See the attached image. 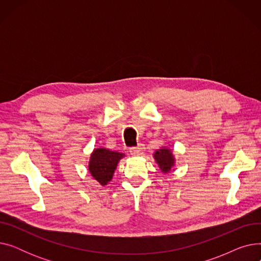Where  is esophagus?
<instances>
[{
  "label": "esophagus",
  "mask_w": 261,
  "mask_h": 261,
  "mask_svg": "<svg viewBox=\"0 0 261 261\" xmlns=\"http://www.w3.org/2000/svg\"><path fill=\"white\" fill-rule=\"evenodd\" d=\"M144 151H145V148H144L143 144H140L138 147H133V148L130 149V153H131L133 156L142 155Z\"/></svg>",
  "instance_id": "esophagus-1"
}]
</instances>
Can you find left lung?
I'll use <instances>...</instances> for the list:
<instances>
[{
    "label": "left lung",
    "mask_w": 261,
    "mask_h": 261,
    "mask_svg": "<svg viewBox=\"0 0 261 261\" xmlns=\"http://www.w3.org/2000/svg\"><path fill=\"white\" fill-rule=\"evenodd\" d=\"M153 158L158 163L160 169L164 173H168L174 165L173 154L171 152V150L167 148H162L156 150L153 154Z\"/></svg>",
    "instance_id": "8db88e82"
}]
</instances>
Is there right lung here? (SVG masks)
Masks as SVG:
<instances>
[{"mask_svg":"<svg viewBox=\"0 0 261 261\" xmlns=\"http://www.w3.org/2000/svg\"><path fill=\"white\" fill-rule=\"evenodd\" d=\"M123 156V153L106 148L94 149L89 162V171L96 181L105 186L112 180L117 164Z\"/></svg>","mask_w":261,"mask_h":261,"instance_id":"1","label":"right lung"}]
</instances>
